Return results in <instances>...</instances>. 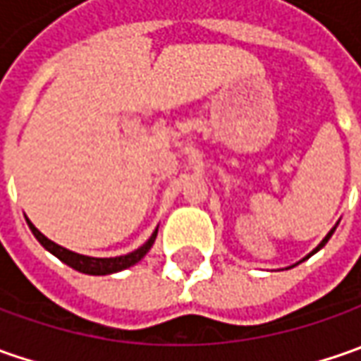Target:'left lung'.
<instances>
[{"label":"left lung","mask_w":361,"mask_h":361,"mask_svg":"<svg viewBox=\"0 0 361 361\" xmlns=\"http://www.w3.org/2000/svg\"><path fill=\"white\" fill-rule=\"evenodd\" d=\"M334 231H336V227H334V229H331V231H329V233H327L326 239H324V241H322V243H319V245H317V247H315V251H313V253H317V251H319V249H322V247H324V245H326V243L329 241V237L334 235ZM313 253H312V255H313ZM307 257H310V255H307ZM307 257H305V259H307Z\"/></svg>","instance_id":"left-lung-1"}]
</instances>
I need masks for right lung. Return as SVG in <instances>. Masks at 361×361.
Here are the masks:
<instances>
[{
    "label": "right lung",
    "instance_id": "right-lung-1",
    "mask_svg": "<svg viewBox=\"0 0 361 361\" xmlns=\"http://www.w3.org/2000/svg\"><path fill=\"white\" fill-rule=\"evenodd\" d=\"M25 221H27V219H25ZM27 225H30V229H32V233H34L35 239L42 243L51 255L58 257L60 261H63L66 265H70L72 269L80 271V273H88V275H108V273H116V271L128 269V267H132L134 263H138V261H140V259L150 251L152 243H154V239H157V233H159V229L154 231V233H152V237H150V239H148L140 249L132 251V253H128V255L100 259V257H86V255H80V253H74V251H68V249H63V247H60V245H56L54 241H49L48 237H46V235H42V233L35 229L30 221H27Z\"/></svg>",
    "mask_w": 361,
    "mask_h": 361
}]
</instances>
